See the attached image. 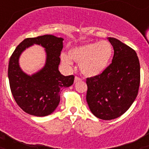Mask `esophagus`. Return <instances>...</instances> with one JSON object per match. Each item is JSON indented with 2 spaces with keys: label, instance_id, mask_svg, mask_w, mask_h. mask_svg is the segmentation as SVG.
Instances as JSON below:
<instances>
[{
  "label": "esophagus",
  "instance_id": "1",
  "mask_svg": "<svg viewBox=\"0 0 149 149\" xmlns=\"http://www.w3.org/2000/svg\"><path fill=\"white\" fill-rule=\"evenodd\" d=\"M81 80H82V79H81V77H77V76H76V77H74V83H77V82H78V81H81Z\"/></svg>",
  "mask_w": 149,
  "mask_h": 149
}]
</instances>
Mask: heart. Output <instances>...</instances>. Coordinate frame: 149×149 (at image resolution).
<instances>
[{
    "mask_svg": "<svg viewBox=\"0 0 149 149\" xmlns=\"http://www.w3.org/2000/svg\"><path fill=\"white\" fill-rule=\"evenodd\" d=\"M113 53V48L108 41L103 40L77 46L68 51V55L62 53V63L66 68L73 67V61L79 63L81 72L86 76H96L107 68Z\"/></svg>",
    "mask_w": 149,
    "mask_h": 149,
    "instance_id": "1",
    "label": "heart"
}]
</instances>
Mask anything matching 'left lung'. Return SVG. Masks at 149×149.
I'll list each match as a JSON object with an SVG mask.
<instances>
[{"mask_svg": "<svg viewBox=\"0 0 149 149\" xmlns=\"http://www.w3.org/2000/svg\"><path fill=\"white\" fill-rule=\"evenodd\" d=\"M112 63L98 75L86 79V101L91 112L103 120L116 119L136 99L140 83V65L134 49L115 38Z\"/></svg>", "mask_w": 149, "mask_h": 149, "instance_id": "1", "label": "left lung"}]
</instances>
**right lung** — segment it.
Instances as JSON below:
<instances>
[{"label":"right lung","mask_w":149,"mask_h":149,"mask_svg":"<svg viewBox=\"0 0 149 149\" xmlns=\"http://www.w3.org/2000/svg\"><path fill=\"white\" fill-rule=\"evenodd\" d=\"M63 41V38L53 35L27 38L10 56L8 77L12 94L17 104L30 115L45 116L52 113L60 103L62 89L73 84L74 76H64L58 70ZM34 44L45 48L46 62L41 70L28 76L21 70L18 60L22 52Z\"/></svg>","instance_id":"1"}]
</instances>
